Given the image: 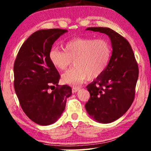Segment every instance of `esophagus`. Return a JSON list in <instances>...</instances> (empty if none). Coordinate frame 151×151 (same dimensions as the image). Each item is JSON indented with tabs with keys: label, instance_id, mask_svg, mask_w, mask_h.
Listing matches in <instances>:
<instances>
[{
	"label": "esophagus",
	"instance_id": "esophagus-1",
	"mask_svg": "<svg viewBox=\"0 0 151 151\" xmlns=\"http://www.w3.org/2000/svg\"><path fill=\"white\" fill-rule=\"evenodd\" d=\"M79 89H80V88H79V87H73V89H72L73 93H76V92H77L79 90Z\"/></svg>",
	"mask_w": 151,
	"mask_h": 151
}]
</instances>
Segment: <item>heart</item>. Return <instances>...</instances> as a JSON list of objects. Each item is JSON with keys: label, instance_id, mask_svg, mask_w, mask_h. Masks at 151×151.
I'll list each match as a JSON object with an SVG mask.
<instances>
[{"label": "heart", "instance_id": "heart-1", "mask_svg": "<svg viewBox=\"0 0 151 151\" xmlns=\"http://www.w3.org/2000/svg\"><path fill=\"white\" fill-rule=\"evenodd\" d=\"M112 54L109 42L104 39L75 38L66 42L64 50L52 47L49 59L60 71L65 70L74 60V66L61 76L66 85L76 86L88 77L94 78L104 73L109 65Z\"/></svg>", "mask_w": 151, "mask_h": 151}]
</instances>
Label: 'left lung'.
Masks as SVG:
<instances>
[{"mask_svg": "<svg viewBox=\"0 0 151 151\" xmlns=\"http://www.w3.org/2000/svg\"><path fill=\"white\" fill-rule=\"evenodd\" d=\"M86 30L104 33L111 42L112 52L104 73L86 86L90 99L85 109L92 119L111 123L121 117L134 101L139 66L127 40L109 28L89 27Z\"/></svg>", "mask_w": 151, "mask_h": 151, "instance_id": "8db88e82", "label": "left lung"}]
</instances>
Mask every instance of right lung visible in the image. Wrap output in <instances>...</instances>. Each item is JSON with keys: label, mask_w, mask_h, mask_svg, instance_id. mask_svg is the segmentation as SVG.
<instances>
[{"label": "right lung", "mask_w": 151, "mask_h": 151, "mask_svg": "<svg viewBox=\"0 0 151 151\" xmlns=\"http://www.w3.org/2000/svg\"><path fill=\"white\" fill-rule=\"evenodd\" d=\"M67 32L60 29L37 30L23 43L14 62V86L20 106L31 121L42 126L60 118L72 94L69 86L57 87L60 75L49 59L52 45Z\"/></svg>", "instance_id": "obj_1"}]
</instances>
